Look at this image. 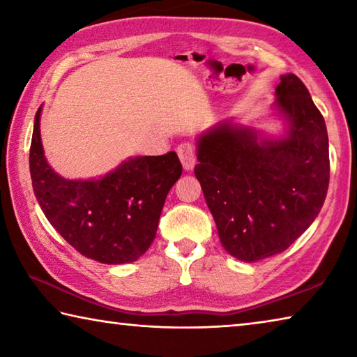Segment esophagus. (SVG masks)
Instances as JSON below:
<instances>
[{
	"label": "esophagus",
	"mask_w": 357,
	"mask_h": 357,
	"mask_svg": "<svg viewBox=\"0 0 357 357\" xmlns=\"http://www.w3.org/2000/svg\"><path fill=\"white\" fill-rule=\"evenodd\" d=\"M176 151H178L179 160H181V164H183L184 170L190 172L192 168L195 167V162H197L195 146H193V143H190V142H184V143H181Z\"/></svg>",
	"instance_id": "esophagus-1"
}]
</instances>
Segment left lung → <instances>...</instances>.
Masks as SVG:
<instances>
[{"label": "left lung", "instance_id": "obj_1", "mask_svg": "<svg viewBox=\"0 0 357 357\" xmlns=\"http://www.w3.org/2000/svg\"><path fill=\"white\" fill-rule=\"evenodd\" d=\"M275 98L283 135L223 121L197 138L195 176L220 243L245 263L287 250L317 219L329 185L328 130L305 84L282 75Z\"/></svg>", "mask_w": 357, "mask_h": 357}]
</instances>
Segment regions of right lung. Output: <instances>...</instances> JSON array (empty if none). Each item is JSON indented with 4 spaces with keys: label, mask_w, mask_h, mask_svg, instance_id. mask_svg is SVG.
<instances>
[{
    "label": "right lung",
    "mask_w": 357,
    "mask_h": 357,
    "mask_svg": "<svg viewBox=\"0 0 357 357\" xmlns=\"http://www.w3.org/2000/svg\"><path fill=\"white\" fill-rule=\"evenodd\" d=\"M34 118L29 173L34 195L53 228L86 258L137 261L155 238L160 213L183 167L176 153L137 155L100 178L66 179L48 165Z\"/></svg>",
    "instance_id": "add662e5"
}]
</instances>
